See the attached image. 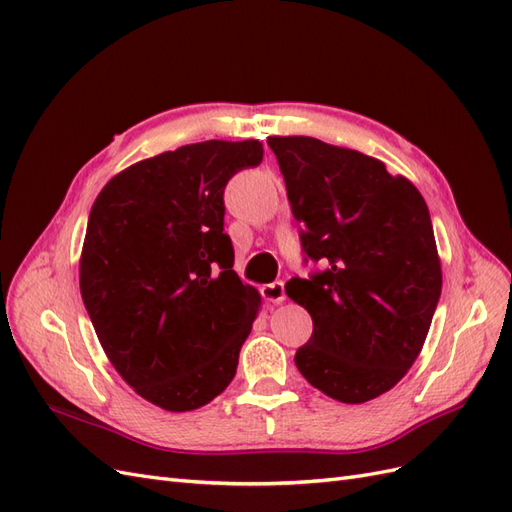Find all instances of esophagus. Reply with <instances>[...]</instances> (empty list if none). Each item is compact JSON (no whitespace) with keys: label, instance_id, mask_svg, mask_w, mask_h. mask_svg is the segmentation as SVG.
Returning <instances> with one entry per match:
<instances>
[{"label":"esophagus","instance_id":"1","mask_svg":"<svg viewBox=\"0 0 512 512\" xmlns=\"http://www.w3.org/2000/svg\"><path fill=\"white\" fill-rule=\"evenodd\" d=\"M262 297H265L269 303H284L286 301V288L284 282H273L262 286Z\"/></svg>","mask_w":512,"mask_h":512}]
</instances>
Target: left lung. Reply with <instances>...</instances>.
Returning <instances> with one entry per match:
<instances>
[{
    "instance_id": "1",
    "label": "left lung",
    "mask_w": 512,
    "mask_h": 512,
    "mask_svg": "<svg viewBox=\"0 0 512 512\" xmlns=\"http://www.w3.org/2000/svg\"><path fill=\"white\" fill-rule=\"evenodd\" d=\"M303 252L327 267L286 294L314 322L294 354L303 378L342 404H365L408 374L442 292L425 198L384 162L312 136H269Z\"/></svg>"
}]
</instances>
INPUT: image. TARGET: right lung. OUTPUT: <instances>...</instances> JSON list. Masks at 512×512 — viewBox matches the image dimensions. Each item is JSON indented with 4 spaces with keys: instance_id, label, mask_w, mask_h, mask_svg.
<instances>
[{
    "instance_id": "right-lung-1",
    "label": "right lung",
    "mask_w": 512,
    "mask_h": 512,
    "mask_svg": "<svg viewBox=\"0 0 512 512\" xmlns=\"http://www.w3.org/2000/svg\"><path fill=\"white\" fill-rule=\"evenodd\" d=\"M260 141H205L136 162L89 213L79 284L117 374L168 412L218 397L237 374L260 292L232 269L224 188Z\"/></svg>"
}]
</instances>
